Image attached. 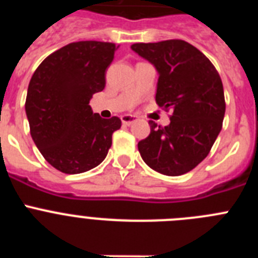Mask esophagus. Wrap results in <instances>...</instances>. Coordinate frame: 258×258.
<instances>
[{"label":"esophagus","mask_w":258,"mask_h":258,"mask_svg":"<svg viewBox=\"0 0 258 258\" xmlns=\"http://www.w3.org/2000/svg\"><path fill=\"white\" fill-rule=\"evenodd\" d=\"M121 121L124 125H131L133 124L134 121H137V116L134 115H122L121 116Z\"/></svg>","instance_id":"34e87169"}]
</instances>
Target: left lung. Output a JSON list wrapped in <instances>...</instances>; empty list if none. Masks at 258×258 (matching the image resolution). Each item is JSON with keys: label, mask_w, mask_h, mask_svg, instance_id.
Masks as SVG:
<instances>
[{"label": "left lung", "mask_w": 258, "mask_h": 258, "mask_svg": "<svg viewBox=\"0 0 258 258\" xmlns=\"http://www.w3.org/2000/svg\"><path fill=\"white\" fill-rule=\"evenodd\" d=\"M132 50L159 72L156 103L172 111L170 124L150 121V136L138 142L143 161L165 175L192 170L211 151L222 129L225 95L217 70L183 40L133 44Z\"/></svg>", "instance_id": "8db88e82"}]
</instances>
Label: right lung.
Listing matches in <instances>:
<instances>
[{
  "mask_svg": "<svg viewBox=\"0 0 258 258\" xmlns=\"http://www.w3.org/2000/svg\"><path fill=\"white\" fill-rule=\"evenodd\" d=\"M118 46L102 41L72 42L50 54L28 85L26 113L33 142L59 172H88L106 159L116 116L102 118L89 102L106 86V70Z\"/></svg>",
  "mask_w": 258,
  "mask_h": 258,
  "instance_id": "add662e5",
  "label": "right lung"
}]
</instances>
